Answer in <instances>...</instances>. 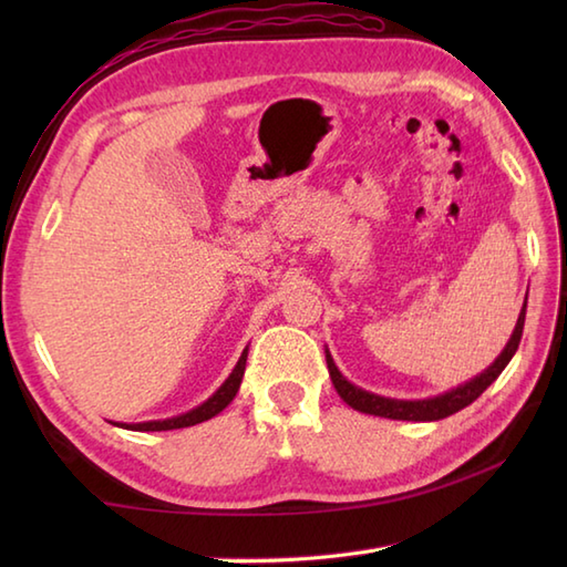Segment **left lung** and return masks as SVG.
<instances>
[{"instance_id":"left-lung-1","label":"left lung","mask_w":567,"mask_h":567,"mask_svg":"<svg viewBox=\"0 0 567 567\" xmlns=\"http://www.w3.org/2000/svg\"><path fill=\"white\" fill-rule=\"evenodd\" d=\"M524 319H526V302H524L519 321H516V329L512 333L507 348H504L502 355L495 360V363H492L483 372V375H477L475 380L461 384L457 390H451V392H445L441 396H433V400L402 402V400H388V396H378V394H370L365 390H360L341 375L339 368L333 365V358L327 351L329 375H331L336 392L341 394V400L348 406L358 409V412L375 414V416H384V419H402V421H439V419H445V416H451L455 412H461V409L467 406V404H473L477 396L483 394L489 388V384L499 378V372L507 368L512 355L516 353V348H519L522 333H524Z\"/></svg>"}]
</instances>
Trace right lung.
I'll return each instance as SVG.
<instances>
[{
	"label": "right lung",
	"instance_id": "1",
	"mask_svg": "<svg viewBox=\"0 0 567 567\" xmlns=\"http://www.w3.org/2000/svg\"><path fill=\"white\" fill-rule=\"evenodd\" d=\"M246 358L248 351H244V355L238 358V365L234 368L231 375L221 384L219 390H216L207 402L202 406L192 409V412L183 414V416H175V419H165V421H143V424H134L131 429L136 431H171V429H185V426H195L202 424V421H207L212 416H216L221 412V409L228 406V402L234 400L238 388H240V380H244V370H246Z\"/></svg>",
	"mask_w": 567,
	"mask_h": 567
}]
</instances>
